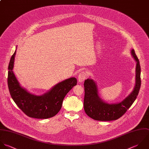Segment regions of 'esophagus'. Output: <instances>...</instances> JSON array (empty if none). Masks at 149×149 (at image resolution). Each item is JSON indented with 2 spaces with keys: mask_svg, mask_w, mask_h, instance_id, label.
I'll return each instance as SVG.
<instances>
[{
  "mask_svg": "<svg viewBox=\"0 0 149 149\" xmlns=\"http://www.w3.org/2000/svg\"><path fill=\"white\" fill-rule=\"evenodd\" d=\"M87 77V74L85 71H82L78 75V81L79 82H83Z\"/></svg>",
  "mask_w": 149,
  "mask_h": 149,
  "instance_id": "1",
  "label": "esophagus"
}]
</instances>
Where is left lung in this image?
<instances>
[{"instance_id": "1", "label": "left lung", "mask_w": 149, "mask_h": 149, "mask_svg": "<svg viewBox=\"0 0 149 149\" xmlns=\"http://www.w3.org/2000/svg\"><path fill=\"white\" fill-rule=\"evenodd\" d=\"M132 54L137 62L136 67V85L133 92L123 102L118 104H107L99 97L95 82L90 79L84 82L85 96L84 106L86 114L91 118L101 121L116 120L122 117L132 106L138 95L141 85V65L135 50H131Z\"/></svg>"}]
</instances>
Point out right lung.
Masks as SVG:
<instances>
[{
  "label": "right lung",
  "mask_w": 149,
  "mask_h": 149,
  "mask_svg": "<svg viewBox=\"0 0 149 149\" xmlns=\"http://www.w3.org/2000/svg\"><path fill=\"white\" fill-rule=\"evenodd\" d=\"M12 55L8 67L7 84L10 94L17 106L27 116L38 119H46L56 116L60 110L64 98L77 85L75 78H70L54 86L42 96H35L21 88L13 72L14 57Z\"/></svg>",
  "instance_id": "1"
}]
</instances>
